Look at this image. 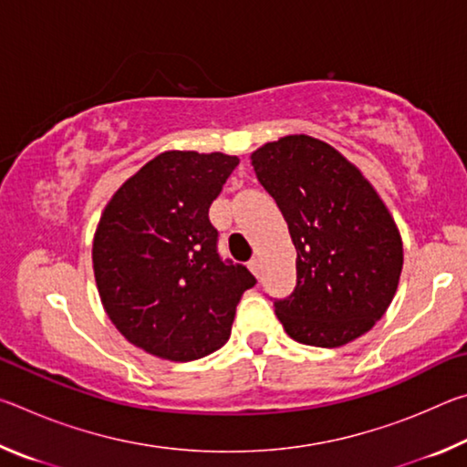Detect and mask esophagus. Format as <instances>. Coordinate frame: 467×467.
Masks as SVG:
<instances>
[{
  "instance_id": "esophagus-1",
  "label": "esophagus",
  "mask_w": 467,
  "mask_h": 467,
  "mask_svg": "<svg viewBox=\"0 0 467 467\" xmlns=\"http://www.w3.org/2000/svg\"><path fill=\"white\" fill-rule=\"evenodd\" d=\"M249 270L255 274V275H259L262 274V262H259V257H251V262H249Z\"/></svg>"
}]
</instances>
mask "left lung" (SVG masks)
I'll return each instance as SVG.
<instances>
[{
  "mask_svg": "<svg viewBox=\"0 0 467 467\" xmlns=\"http://www.w3.org/2000/svg\"><path fill=\"white\" fill-rule=\"evenodd\" d=\"M251 164L296 249V286L274 298L286 334L319 348L367 334L391 305L404 265L381 197L337 150L309 136L270 141Z\"/></svg>",
  "mask_w": 467,
  "mask_h": 467,
  "instance_id": "8db88e82",
  "label": "left lung"
}]
</instances>
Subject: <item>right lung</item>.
Returning <instances> with one entry per match:
<instances>
[{"label": "right lung", "instance_id": "obj_1", "mask_svg": "<svg viewBox=\"0 0 467 467\" xmlns=\"http://www.w3.org/2000/svg\"><path fill=\"white\" fill-rule=\"evenodd\" d=\"M239 164L212 152H164L125 181L102 212L92 264L109 319L154 357L189 362L231 337L243 264L218 253L208 210Z\"/></svg>", "mask_w": 467, "mask_h": 467}]
</instances>
